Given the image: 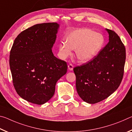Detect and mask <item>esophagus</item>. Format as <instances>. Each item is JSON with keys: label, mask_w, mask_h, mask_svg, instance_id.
I'll return each mask as SVG.
<instances>
[{"label": "esophagus", "mask_w": 132, "mask_h": 132, "mask_svg": "<svg viewBox=\"0 0 132 132\" xmlns=\"http://www.w3.org/2000/svg\"><path fill=\"white\" fill-rule=\"evenodd\" d=\"M68 69H69L70 70H73V65L71 63H70L68 64Z\"/></svg>", "instance_id": "1"}]
</instances>
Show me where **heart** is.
<instances>
[{
  "label": "heart",
  "instance_id": "b5f03b06",
  "mask_svg": "<svg viewBox=\"0 0 132 132\" xmlns=\"http://www.w3.org/2000/svg\"><path fill=\"white\" fill-rule=\"evenodd\" d=\"M65 41L59 44V55L66 59L76 50V55L80 61L86 62L92 59L103 46V35L88 28L78 29L69 32L64 38Z\"/></svg>",
  "mask_w": 132,
  "mask_h": 132
}]
</instances>
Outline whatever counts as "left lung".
I'll return each mask as SVG.
<instances>
[{
	"mask_svg": "<svg viewBox=\"0 0 132 132\" xmlns=\"http://www.w3.org/2000/svg\"><path fill=\"white\" fill-rule=\"evenodd\" d=\"M109 42L92 59L73 69L78 94L84 101L95 104L119 87L124 74L126 49L114 31L106 29Z\"/></svg>",
	"mask_w": 132,
	"mask_h": 132,
	"instance_id": "left-lung-1",
	"label": "left lung"
}]
</instances>
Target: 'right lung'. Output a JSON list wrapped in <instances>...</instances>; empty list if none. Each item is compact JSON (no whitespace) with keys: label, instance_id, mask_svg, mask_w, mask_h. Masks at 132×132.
<instances>
[{"label":"right lung","instance_id":"obj_1","mask_svg":"<svg viewBox=\"0 0 132 132\" xmlns=\"http://www.w3.org/2000/svg\"><path fill=\"white\" fill-rule=\"evenodd\" d=\"M59 24H38L15 38L10 52L13 84L17 93L26 101L42 105L55 91L56 83L67 72V63L53 55Z\"/></svg>","mask_w":132,"mask_h":132}]
</instances>
